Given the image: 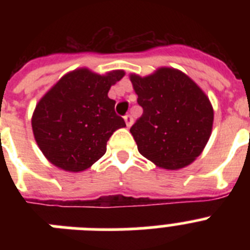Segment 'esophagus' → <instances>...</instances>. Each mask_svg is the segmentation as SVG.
I'll return each mask as SVG.
<instances>
[{
  "mask_svg": "<svg viewBox=\"0 0 250 250\" xmlns=\"http://www.w3.org/2000/svg\"><path fill=\"white\" fill-rule=\"evenodd\" d=\"M124 120H125V124H126V126L130 127L132 125V118L130 116V115H126L125 118H124Z\"/></svg>",
  "mask_w": 250,
  "mask_h": 250,
  "instance_id": "esophagus-1",
  "label": "esophagus"
}]
</instances>
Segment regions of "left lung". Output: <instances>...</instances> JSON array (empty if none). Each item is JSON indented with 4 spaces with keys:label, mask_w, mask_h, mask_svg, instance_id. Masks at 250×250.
I'll list each match as a JSON object with an SVG mask.
<instances>
[{
    "label": "left lung",
    "mask_w": 250,
    "mask_h": 250,
    "mask_svg": "<svg viewBox=\"0 0 250 250\" xmlns=\"http://www.w3.org/2000/svg\"><path fill=\"white\" fill-rule=\"evenodd\" d=\"M144 112L130 129L141 155L156 167L179 170L200 155L211 135L210 100L190 77L159 67L141 77L130 75Z\"/></svg>",
    "instance_id": "8db88e82"
}]
</instances>
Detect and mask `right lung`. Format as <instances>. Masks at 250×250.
Segmentation results:
<instances>
[{"label":"right lung","instance_id":"obj_1","mask_svg":"<svg viewBox=\"0 0 250 250\" xmlns=\"http://www.w3.org/2000/svg\"><path fill=\"white\" fill-rule=\"evenodd\" d=\"M125 75H105L86 67L63 75L37 103L31 119L35 140L51 164L79 173L89 169L106 152L110 136L125 127L107 96Z\"/></svg>","mask_w":250,"mask_h":250}]
</instances>
